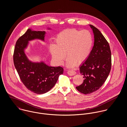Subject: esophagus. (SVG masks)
<instances>
[{
	"label": "esophagus",
	"mask_w": 127,
	"mask_h": 127,
	"mask_svg": "<svg viewBox=\"0 0 127 127\" xmlns=\"http://www.w3.org/2000/svg\"><path fill=\"white\" fill-rule=\"evenodd\" d=\"M67 73L69 76H73L76 74V72L74 70H68L67 71Z\"/></svg>",
	"instance_id": "obj_1"
}]
</instances>
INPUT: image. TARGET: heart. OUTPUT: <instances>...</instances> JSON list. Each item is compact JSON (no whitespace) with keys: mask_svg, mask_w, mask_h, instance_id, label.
<instances>
[{"mask_svg":"<svg viewBox=\"0 0 127 127\" xmlns=\"http://www.w3.org/2000/svg\"><path fill=\"white\" fill-rule=\"evenodd\" d=\"M55 43V45H50V51L56 62L62 64L66 54V65L73 67L76 64H81L88 59L93 39L89 31L71 29L60 32L56 36Z\"/></svg>","mask_w":127,"mask_h":127,"instance_id":"heart-1","label":"heart"}]
</instances>
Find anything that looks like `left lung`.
I'll list each match as a JSON object with an SVG mask.
<instances>
[{"instance_id": "left-lung-1", "label": "left lung", "mask_w": 127, "mask_h": 127, "mask_svg": "<svg viewBox=\"0 0 127 127\" xmlns=\"http://www.w3.org/2000/svg\"><path fill=\"white\" fill-rule=\"evenodd\" d=\"M94 35V45L88 59L79 67L84 78L76 89L85 94L99 90L107 80L111 69V56L109 43L101 32L89 25Z\"/></svg>"}]
</instances>
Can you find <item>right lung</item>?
Returning a JSON list of instances; mask_svg holds the SVG:
<instances>
[{
	"label": "right lung",
	"mask_w": 127,
	"mask_h": 127,
	"mask_svg": "<svg viewBox=\"0 0 127 127\" xmlns=\"http://www.w3.org/2000/svg\"><path fill=\"white\" fill-rule=\"evenodd\" d=\"M48 30L51 28L48 27ZM45 31H35L29 28L17 41L14 53L15 68L23 84L29 91L41 94L54 87L59 77L64 73L61 66L47 65L43 61L34 62L30 60L25 53L29 41L39 39L44 42Z\"/></svg>",
	"instance_id": "1"
}]
</instances>
